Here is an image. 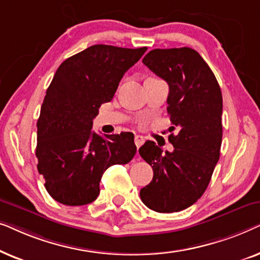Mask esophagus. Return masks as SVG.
Returning <instances> with one entry per match:
<instances>
[{
	"label": "esophagus",
	"mask_w": 260,
	"mask_h": 260,
	"mask_svg": "<svg viewBox=\"0 0 260 260\" xmlns=\"http://www.w3.org/2000/svg\"><path fill=\"white\" fill-rule=\"evenodd\" d=\"M135 144H136L138 150V149L144 144V137L141 136V135H136V136H135Z\"/></svg>",
	"instance_id": "obj_1"
}]
</instances>
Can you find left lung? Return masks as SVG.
<instances>
[{"mask_svg":"<svg viewBox=\"0 0 260 260\" xmlns=\"http://www.w3.org/2000/svg\"><path fill=\"white\" fill-rule=\"evenodd\" d=\"M142 61L168 83L167 111L180 131L169 136L173 152H163L152 141L140 148L142 158L154 170L140 197L155 212H180L202 197L219 161L221 90L209 66L189 47L152 49Z\"/></svg>","mask_w":260,"mask_h":260,"instance_id":"left-lung-1","label":"left lung"}]
</instances>
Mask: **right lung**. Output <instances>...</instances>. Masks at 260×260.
I'll return each mask as SVG.
<instances>
[{"label":"right lung","mask_w":260,"mask_h":260,"mask_svg":"<svg viewBox=\"0 0 260 260\" xmlns=\"http://www.w3.org/2000/svg\"><path fill=\"white\" fill-rule=\"evenodd\" d=\"M147 47L94 45L66 59L53 77L38 119V170L60 204L83 206L99 195L103 174L136 154L134 134L92 131L103 103L113 98L124 73Z\"/></svg>","instance_id":"obj_1"}]
</instances>
